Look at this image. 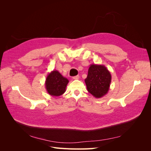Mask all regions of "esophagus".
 Instances as JSON below:
<instances>
[{
	"mask_svg": "<svg viewBox=\"0 0 151 151\" xmlns=\"http://www.w3.org/2000/svg\"><path fill=\"white\" fill-rule=\"evenodd\" d=\"M72 79H74V80H78V79H79V76H74V77H72Z\"/></svg>",
	"mask_w": 151,
	"mask_h": 151,
	"instance_id": "obj_1",
	"label": "esophagus"
}]
</instances>
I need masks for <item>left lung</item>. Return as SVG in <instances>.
I'll return each mask as SVG.
<instances>
[{
  "label": "left lung",
  "instance_id": "left-lung-1",
  "mask_svg": "<svg viewBox=\"0 0 151 151\" xmlns=\"http://www.w3.org/2000/svg\"><path fill=\"white\" fill-rule=\"evenodd\" d=\"M111 81V74L106 67L103 65L91 64L85 83L88 92L96 98H100L108 93Z\"/></svg>",
  "mask_w": 151,
  "mask_h": 151
}]
</instances>
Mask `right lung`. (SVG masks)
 Wrapping results in <instances>:
<instances>
[{
  "instance_id": "right-lung-1",
  "label": "right lung",
  "mask_w": 151,
  "mask_h": 151,
  "mask_svg": "<svg viewBox=\"0 0 151 151\" xmlns=\"http://www.w3.org/2000/svg\"><path fill=\"white\" fill-rule=\"evenodd\" d=\"M68 80L58 70H53L48 74L45 81V88L52 96H60L65 92Z\"/></svg>"
}]
</instances>
